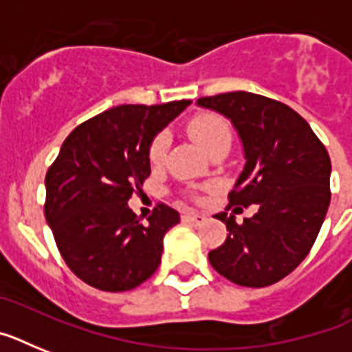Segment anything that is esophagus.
Listing matches in <instances>:
<instances>
[{"mask_svg": "<svg viewBox=\"0 0 352 352\" xmlns=\"http://www.w3.org/2000/svg\"><path fill=\"white\" fill-rule=\"evenodd\" d=\"M182 221L193 222V224L199 226L206 221V215H202V213H197V211H190V213H184V215H182Z\"/></svg>", "mask_w": 352, "mask_h": 352, "instance_id": "esophagus-1", "label": "esophagus"}]
</instances>
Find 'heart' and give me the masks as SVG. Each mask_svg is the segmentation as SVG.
I'll use <instances>...</instances> for the list:
<instances>
[{
  "mask_svg": "<svg viewBox=\"0 0 352 352\" xmlns=\"http://www.w3.org/2000/svg\"><path fill=\"white\" fill-rule=\"evenodd\" d=\"M186 131L206 153H211L221 146H230L231 142L230 122L213 111H204V113L191 117L186 124ZM168 146H170V139L166 133H159L153 137L148 148V161L151 166H159L164 162Z\"/></svg>",
  "mask_w": 352,
  "mask_h": 352,
  "instance_id": "1",
  "label": "heart"
}]
</instances>
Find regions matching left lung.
I'll return each instance as SVG.
<instances>
[{
  "instance_id": "left-lung-1",
  "label": "left lung",
  "mask_w": 352,
  "mask_h": 352,
  "mask_svg": "<svg viewBox=\"0 0 352 352\" xmlns=\"http://www.w3.org/2000/svg\"><path fill=\"white\" fill-rule=\"evenodd\" d=\"M197 104L231 119L245 155L230 204L213 215L230 233L210 251V264L233 284H276L296 270L318 236L331 202L329 153L304 117L270 97L228 92L201 97ZM250 204L259 210L241 225L227 213Z\"/></svg>"
}]
</instances>
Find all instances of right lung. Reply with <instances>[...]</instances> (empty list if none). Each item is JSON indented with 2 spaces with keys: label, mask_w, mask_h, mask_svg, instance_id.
Segmentation results:
<instances>
[{
  "label": "right lung",
  "mask_w": 352,
  "mask_h": 352,
  "mask_svg": "<svg viewBox=\"0 0 352 352\" xmlns=\"http://www.w3.org/2000/svg\"><path fill=\"white\" fill-rule=\"evenodd\" d=\"M188 104L110 108L81 122L48 168L45 217L57 250L74 275L96 289H133L161 264L162 239L181 217L159 202L142 224L128 201L150 177L155 133Z\"/></svg>",
  "instance_id": "obj_1"
}]
</instances>
